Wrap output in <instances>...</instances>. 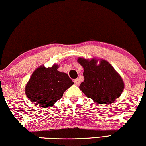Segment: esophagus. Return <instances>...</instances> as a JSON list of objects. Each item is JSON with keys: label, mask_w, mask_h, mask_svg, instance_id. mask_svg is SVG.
<instances>
[{"label": "esophagus", "mask_w": 146, "mask_h": 146, "mask_svg": "<svg viewBox=\"0 0 146 146\" xmlns=\"http://www.w3.org/2000/svg\"><path fill=\"white\" fill-rule=\"evenodd\" d=\"M74 82L75 85H76V86H78V85L80 84V80L78 79V78H77V79H75L74 81Z\"/></svg>", "instance_id": "34e87169"}]
</instances>
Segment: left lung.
Listing matches in <instances>:
<instances>
[{"instance_id":"left-lung-1","label":"left lung","mask_w":146,"mask_h":146,"mask_svg":"<svg viewBox=\"0 0 146 146\" xmlns=\"http://www.w3.org/2000/svg\"><path fill=\"white\" fill-rule=\"evenodd\" d=\"M78 62L84 67V82L80 89L87 97L97 104H108L119 97L124 89V83L119 74L108 62L91 60L79 58Z\"/></svg>"}]
</instances>
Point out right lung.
Returning a JSON list of instances; mask_svg holds the SVG:
<instances>
[{
	"label": "right lung",
	"instance_id": "add662e5",
	"mask_svg": "<svg viewBox=\"0 0 146 146\" xmlns=\"http://www.w3.org/2000/svg\"><path fill=\"white\" fill-rule=\"evenodd\" d=\"M58 66H40L33 73L25 87V93L32 103L40 107L52 106L64 92L74 84L68 75L57 70Z\"/></svg>",
	"mask_w": 146,
	"mask_h": 146
}]
</instances>
